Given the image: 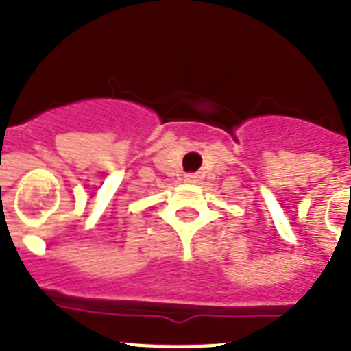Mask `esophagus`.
Masks as SVG:
<instances>
[{"mask_svg":"<svg viewBox=\"0 0 351 351\" xmlns=\"http://www.w3.org/2000/svg\"><path fill=\"white\" fill-rule=\"evenodd\" d=\"M186 182H197V176H186Z\"/></svg>","mask_w":351,"mask_h":351,"instance_id":"obj_1","label":"esophagus"}]
</instances>
